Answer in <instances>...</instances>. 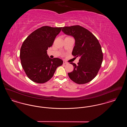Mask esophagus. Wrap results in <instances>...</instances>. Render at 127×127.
I'll use <instances>...</instances> for the list:
<instances>
[{"label":"esophagus","instance_id":"esophagus-1","mask_svg":"<svg viewBox=\"0 0 127 127\" xmlns=\"http://www.w3.org/2000/svg\"><path fill=\"white\" fill-rule=\"evenodd\" d=\"M63 64H68V63L67 62H66V61H63Z\"/></svg>","mask_w":127,"mask_h":127}]
</instances>
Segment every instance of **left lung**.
I'll list each match as a JSON object with an SVG mask.
<instances>
[{
  "mask_svg": "<svg viewBox=\"0 0 127 127\" xmlns=\"http://www.w3.org/2000/svg\"><path fill=\"white\" fill-rule=\"evenodd\" d=\"M62 31L74 37L75 44L72 54L80 57L77 65L70 63L74 68L72 72L68 73L69 78L79 84L90 82L97 76L102 62V51L97 39L79 25L64 27Z\"/></svg>",
  "mask_w": 127,
  "mask_h": 127,
  "instance_id": "8db88e82",
  "label": "left lung"
}]
</instances>
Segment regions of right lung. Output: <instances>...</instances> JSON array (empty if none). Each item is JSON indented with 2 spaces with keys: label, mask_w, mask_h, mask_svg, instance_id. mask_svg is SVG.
Listing matches in <instances>:
<instances>
[{
  "label": "right lung",
  "mask_w": 127,
  "mask_h": 127,
  "mask_svg": "<svg viewBox=\"0 0 127 127\" xmlns=\"http://www.w3.org/2000/svg\"><path fill=\"white\" fill-rule=\"evenodd\" d=\"M62 28L43 26L31 33L23 43L20 51L21 65L33 82H47L53 76L57 68L62 65V60L49 58L47 51Z\"/></svg>",
  "instance_id": "add662e5"
}]
</instances>
